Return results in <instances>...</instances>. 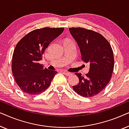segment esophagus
<instances>
[{
	"instance_id": "obj_1",
	"label": "esophagus",
	"mask_w": 129,
	"mask_h": 129,
	"mask_svg": "<svg viewBox=\"0 0 129 129\" xmlns=\"http://www.w3.org/2000/svg\"><path fill=\"white\" fill-rule=\"evenodd\" d=\"M63 73H64L65 75H66V76H69V75H71V73H69V72H67V71H63Z\"/></svg>"
}]
</instances>
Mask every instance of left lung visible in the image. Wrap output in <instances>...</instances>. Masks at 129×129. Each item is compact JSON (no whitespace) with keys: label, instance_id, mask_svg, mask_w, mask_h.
I'll return each instance as SVG.
<instances>
[{"label":"left lung","instance_id":"left-lung-1","mask_svg":"<svg viewBox=\"0 0 129 129\" xmlns=\"http://www.w3.org/2000/svg\"><path fill=\"white\" fill-rule=\"evenodd\" d=\"M80 49L82 59L90 63L85 76L76 73L79 83L73 89L80 96H95L109 83L114 68L113 53L108 41L96 31L80 27L69 29Z\"/></svg>","mask_w":129,"mask_h":129}]
</instances>
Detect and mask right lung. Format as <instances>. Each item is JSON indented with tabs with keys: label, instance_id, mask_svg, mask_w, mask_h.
<instances>
[{
	"label": "right lung",
	"instance_id": "1",
	"mask_svg": "<svg viewBox=\"0 0 129 129\" xmlns=\"http://www.w3.org/2000/svg\"><path fill=\"white\" fill-rule=\"evenodd\" d=\"M64 31V28L45 27L33 30L16 46L12 69L16 82L23 92L38 94L50 86L55 70L44 68L39 61L45 49Z\"/></svg>",
	"mask_w": 129,
	"mask_h": 129
}]
</instances>
